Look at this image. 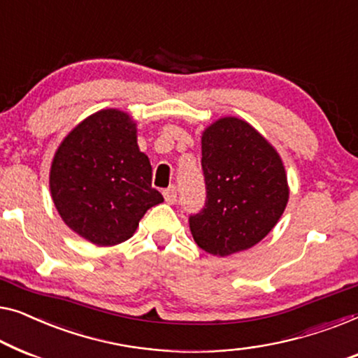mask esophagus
I'll return each mask as SVG.
<instances>
[{
    "label": "esophagus",
    "instance_id": "obj_1",
    "mask_svg": "<svg viewBox=\"0 0 358 358\" xmlns=\"http://www.w3.org/2000/svg\"><path fill=\"white\" fill-rule=\"evenodd\" d=\"M164 198L167 204H175V201H177V188H175V186H170V188L165 189Z\"/></svg>",
    "mask_w": 358,
    "mask_h": 358
}]
</instances>
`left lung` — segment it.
<instances>
[{"mask_svg": "<svg viewBox=\"0 0 358 358\" xmlns=\"http://www.w3.org/2000/svg\"><path fill=\"white\" fill-rule=\"evenodd\" d=\"M206 208L189 217L199 248L230 256L259 243L289 203L284 162L273 144L248 122L222 117L201 136Z\"/></svg>", "mask_w": 358, "mask_h": 358, "instance_id": "8db88e82", "label": "left lung"}]
</instances>
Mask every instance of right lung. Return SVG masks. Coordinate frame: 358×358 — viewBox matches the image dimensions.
Segmentation results:
<instances>
[{"instance_id": "add662e5", "label": "right lung", "mask_w": 358, "mask_h": 358, "mask_svg": "<svg viewBox=\"0 0 358 358\" xmlns=\"http://www.w3.org/2000/svg\"><path fill=\"white\" fill-rule=\"evenodd\" d=\"M50 193L63 222L97 246L131 238L148 209L164 201L139 150L136 120L118 108L89 115L64 136L50 167Z\"/></svg>"}]
</instances>
